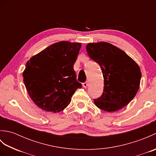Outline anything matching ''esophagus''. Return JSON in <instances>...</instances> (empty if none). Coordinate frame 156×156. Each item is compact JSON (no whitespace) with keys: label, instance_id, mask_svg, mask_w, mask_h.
Returning a JSON list of instances; mask_svg holds the SVG:
<instances>
[{"label":"esophagus","instance_id":"esophagus-1","mask_svg":"<svg viewBox=\"0 0 156 156\" xmlns=\"http://www.w3.org/2000/svg\"><path fill=\"white\" fill-rule=\"evenodd\" d=\"M82 84H83V87H84V88H87V87H88V82H84V83Z\"/></svg>","mask_w":156,"mask_h":156}]
</instances>
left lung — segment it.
<instances>
[{"label": "left lung", "instance_id": "8db88e82", "mask_svg": "<svg viewBox=\"0 0 156 156\" xmlns=\"http://www.w3.org/2000/svg\"><path fill=\"white\" fill-rule=\"evenodd\" d=\"M86 48L89 57L101 66L104 78L102 94L94 99L96 106L107 112L125 107L140 88V67L126 53L108 43L88 44Z\"/></svg>", "mask_w": 156, "mask_h": 156}]
</instances>
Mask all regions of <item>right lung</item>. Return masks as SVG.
Segmentation results:
<instances>
[{"mask_svg":"<svg viewBox=\"0 0 156 156\" xmlns=\"http://www.w3.org/2000/svg\"><path fill=\"white\" fill-rule=\"evenodd\" d=\"M80 43L59 41L49 46L27 62L23 82L34 103L44 111H63L82 84L76 80L74 64Z\"/></svg>","mask_w":156,"mask_h":156,"instance_id":"add662e5","label":"right lung"}]
</instances>
